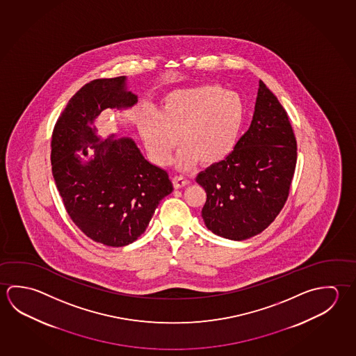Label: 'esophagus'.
Listing matches in <instances>:
<instances>
[{"mask_svg": "<svg viewBox=\"0 0 356 356\" xmlns=\"http://www.w3.org/2000/svg\"><path fill=\"white\" fill-rule=\"evenodd\" d=\"M172 184H174L175 188H181V187L187 186L190 184V181L185 179V177H182V176H175L174 180H172Z\"/></svg>", "mask_w": 356, "mask_h": 356, "instance_id": "esophagus-1", "label": "esophagus"}]
</instances>
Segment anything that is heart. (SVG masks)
I'll return each instance as SVG.
<instances>
[{"label":"heart","mask_w":356,"mask_h":356,"mask_svg":"<svg viewBox=\"0 0 356 356\" xmlns=\"http://www.w3.org/2000/svg\"><path fill=\"white\" fill-rule=\"evenodd\" d=\"M246 108L240 95L218 85L176 88L165 95L159 113L145 111L138 129L151 160L159 166L170 163L172 151L184 145L176 157L182 170L197 161L216 165L236 147Z\"/></svg>","instance_id":"b5f03b06"}]
</instances>
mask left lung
<instances>
[{
  "label": "left lung",
  "instance_id": "1",
  "mask_svg": "<svg viewBox=\"0 0 356 356\" xmlns=\"http://www.w3.org/2000/svg\"><path fill=\"white\" fill-rule=\"evenodd\" d=\"M296 138L284 107L259 82L249 130L224 161L201 171V216L218 236L243 241L268 227L286 202L296 166Z\"/></svg>",
  "mask_w": 356,
  "mask_h": 356
}]
</instances>
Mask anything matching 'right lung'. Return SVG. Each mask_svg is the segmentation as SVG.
<instances>
[{
  "label": "right lung",
  "instance_id": "right-lung-1",
  "mask_svg": "<svg viewBox=\"0 0 356 356\" xmlns=\"http://www.w3.org/2000/svg\"><path fill=\"white\" fill-rule=\"evenodd\" d=\"M126 80L99 79L80 88L57 120L51 141L52 175L70 218L91 240L113 248L138 240L174 190L168 172L149 163L132 138L113 134L104 140L96 134L95 121L104 110L138 102ZM88 147L95 156L83 161Z\"/></svg>",
  "mask_w": 356,
  "mask_h": 356
}]
</instances>
